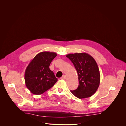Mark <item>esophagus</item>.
<instances>
[{
	"mask_svg": "<svg viewBox=\"0 0 126 126\" xmlns=\"http://www.w3.org/2000/svg\"><path fill=\"white\" fill-rule=\"evenodd\" d=\"M66 78V76L65 75H64L62 76V77H61V79H65Z\"/></svg>",
	"mask_w": 126,
	"mask_h": 126,
	"instance_id": "1",
	"label": "esophagus"
}]
</instances>
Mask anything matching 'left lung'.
<instances>
[{"label": "left lung", "instance_id": "left-lung-1", "mask_svg": "<svg viewBox=\"0 0 126 126\" xmlns=\"http://www.w3.org/2000/svg\"><path fill=\"white\" fill-rule=\"evenodd\" d=\"M73 63L78 73L79 86L71 91L79 99L92 96L100 85V74L95 59L86 53L69 54L66 55Z\"/></svg>", "mask_w": 126, "mask_h": 126}]
</instances>
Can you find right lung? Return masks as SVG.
Masks as SVG:
<instances>
[{
    "label": "right lung",
    "instance_id": "right-lung-1",
    "mask_svg": "<svg viewBox=\"0 0 126 126\" xmlns=\"http://www.w3.org/2000/svg\"><path fill=\"white\" fill-rule=\"evenodd\" d=\"M57 56L55 52L44 51L38 53L27 67L24 75L26 86L35 95H40L52 87L58 79L49 68Z\"/></svg>",
    "mask_w": 126,
    "mask_h": 126
}]
</instances>
